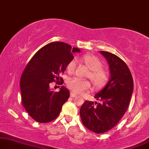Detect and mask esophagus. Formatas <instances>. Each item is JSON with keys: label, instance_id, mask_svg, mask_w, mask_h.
Returning <instances> with one entry per match:
<instances>
[{"label": "esophagus", "instance_id": "34e87169", "mask_svg": "<svg viewBox=\"0 0 149 149\" xmlns=\"http://www.w3.org/2000/svg\"><path fill=\"white\" fill-rule=\"evenodd\" d=\"M70 96H72V97H75V96H77V95L76 94H75L74 93H73V92H71Z\"/></svg>", "mask_w": 149, "mask_h": 149}]
</instances>
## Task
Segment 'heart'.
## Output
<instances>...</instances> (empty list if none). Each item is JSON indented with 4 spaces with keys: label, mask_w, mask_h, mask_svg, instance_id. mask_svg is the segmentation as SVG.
Segmentation results:
<instances>
[{
    "label": "heart",
    "mask_w": 149,
    "mask_h": 149,
    "mask_svg": "<svg viewBox=\"0 0 149 149\" xmlns=\"http://www.w3.org/2000/svg\"><path fill=\"white\" fill-rule=\"evenodd\" d=\"M81 59L84 63L91 71L88 77L93 81L96 87H102L107 82L109 74L107 71L102 68V63L99 58L93 54H85L81 57ZM77 61L73 58L68 63L67 65V71L70 74L74 72L76 68ZM68 87L71 91L77 94L82 93L84 92L91 88V84L88 80H83L77 77L71 78L68 81Z\"/></svg>",
    "instance_id": "obj_1"
}]
</instances>
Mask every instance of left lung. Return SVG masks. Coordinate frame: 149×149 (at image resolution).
Returning a JSON list of instances; mask_svg holds the SVG:
<instances>
[{
    "mask_svg": "<svg viewBox=\"0 0 149 149\" xmlns=\"http://www.w3.org/2000/svg\"><path fill=\"white\" fill-rule=\"evenodd\" d=\"M109 64L110 77L95 98L101 101L86 100L79 110L84 126L93 132L102 134L116 126L126 111L133 92V79L125 63L109 52L99 51Z\"/></svg>",
    "mask_w": 149,
    "mask_h": 149,
    "instance_id": "8db88e82",
    "label": "left lung"
}]
</instances>
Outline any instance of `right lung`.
<instances>
[{
	"label": "right lung",
	"mask_w": 149,
	"mask_h": 149,
	"mask_svg": "<svg viewBox=\"0 0 149 149\" xmlns=\"http://www.w3.org/2000/svg\"><path fill=\"white\" fill-rule=\"evenodd\" d=\"M79 52L68 44L54 42L41 48L27 65L20 79L22 101L30 116L38 122L56 119L68 100V89L62 86L59 91L54 92L49 85L55 79L62 83L59 74L74 58V53Z\"/></svg>",
	"instance_id": "right-lung-1"
}]
</instances>
